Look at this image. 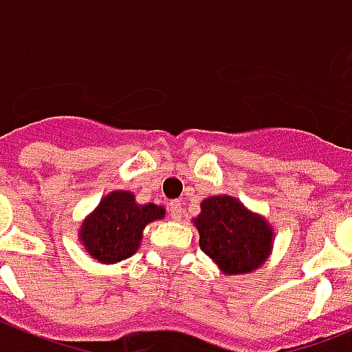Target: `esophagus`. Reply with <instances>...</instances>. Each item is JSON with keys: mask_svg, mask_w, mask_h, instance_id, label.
Here are the masks:
<instances>
[{"mask_svg": "<svg viewBox=\"0 0 352 352\" xmlns=\"http://www.w3.org/2000/svg\"><path fill=\"white\" fill-rule=\"evenodd\" d=\"M169 212H171V217H173L175 221H179L181 216H183V202H181V200H171V202H169Z\"/></svg>", "mask_w": 352, "mask_h": 352, "instance_id": "esophagus-1", "label": "esophagus"}]
</instances>
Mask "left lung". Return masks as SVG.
<instances>
[{
  "mask_svg": "<svg viewBox=\"0 0 352 352\" xmlns=\"http://www.w3.org/2000/svg\"><path fill=\"white\" fill-rule=\"evenodd\" d=\"M200 248L227 276L250 274L274 248V229L262 216L227 195L202 200L195 219Z\"/></svg>",
  "mask_w": 352,
  "mask_h": 352,
  "instance_id": "obj_1",
  "label": "left lung"
}]
</instances>
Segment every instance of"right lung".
Returning <instances> with one entry per match:
<instances>
[{
	"label": "right lung",
	"instance_id": "obj_1",
	"mask_svg": "<svg viewBox=\"0 0 352 352\" xmlns=\"http://www.w3.org/2000/svg\"><path fill=\"white\" fill-rule=\"evenodd\" d=\"M164 216V206L136 204L133 192L113 190L82 221L78 239L94 260L116 264L133 256L140 246L144 227Z\"/></svg>",
	"mask_w": 352,
	"mask_h": 352
}]
</instances>
